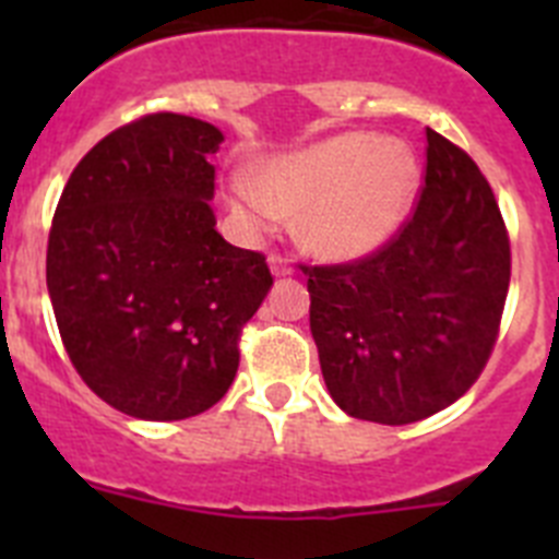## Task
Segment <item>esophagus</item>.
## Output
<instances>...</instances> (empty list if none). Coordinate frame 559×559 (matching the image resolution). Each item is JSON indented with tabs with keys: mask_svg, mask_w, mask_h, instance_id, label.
Returning <instances> with one entry per match:
<instances>
[{
	"mask_svg": "<svg viewBox=\"0 0 559 559\" xmlns=\"http://www.w3.org/2000/svg\"><path fill=\"white\" fill-rule=\"evenodd\" d=\"M269 263H271V271H274L276 276H288L290 271H294L290 254H285V251H274V254L269 257Z\"/></svg>",
	"mask_w": 559,
	"mask_h": 559,
	"instance_id": "1",
	"label": "esophagus"
}]
</instances>
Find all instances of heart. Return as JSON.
<instances>
[{
	"label": "heart",
	"mask_w": 559,
	"mask_h": 559,
	"mask_svg": "<svg viewBox=\"0 0 559 559\" xmlns=\"http://www.w3.org/2000/svg\"><path fill=\"white\" fill-rule=\"evenodd\" d=\"M417 192L414 153L397 140L349 131L265 162L251 181L231 187L254 224L302 212L299 231L316 254L355 260L392 240Z\"/></svg>",
	"instance_id": "obj_1"
}]
</instances>
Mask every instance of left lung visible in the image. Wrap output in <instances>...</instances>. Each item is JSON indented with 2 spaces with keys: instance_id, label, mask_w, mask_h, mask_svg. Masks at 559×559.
Listing matches in <instances>:
<instances>
[{
  "instance_id": "obj_1",
  "label": "left lung",
  "mask_w": 559,
  "mask_h": 559,
  "mask_svg": "<svg viewBox=\"0 0 559 559\" xmlns=\"http://www.w3.org/2000/svg\"><path fill=\"white\" fill-rule=\"evenodd\" d=\"M419 199L372 254L302 265L324 383L349 417L406 426L484 372L510 290V231L476 162L426 128Z\"/></svg>"
}]
</instances>
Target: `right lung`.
Here are the masks:
<instances>
[{
  "instance_id": "add662e5",
  "label": "right lung",
  "mask_w": 559,
  "mask_h": 559,
  "mask_svg": "<svg viewBox=\"0 0 559 559\" xmlns=\"http://www.w3.org/2000/svg\"><path fill=\"white\" fill-rule=\"evenodd\" d=\"M224 133L145 114L78 162L47 240V288L72 367L117 412L187 419L229 392L240 335L274 285L265 254L215 229Z\"/></svg>"
}]
</instances>
